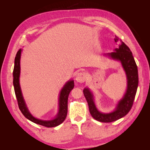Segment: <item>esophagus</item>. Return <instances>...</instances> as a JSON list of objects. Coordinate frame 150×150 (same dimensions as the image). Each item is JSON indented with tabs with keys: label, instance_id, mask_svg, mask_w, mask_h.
<instances>
[{
	"label": "esophagus",
	"instance_id": "34e87169",
	"mask_svg": "<svg viewBox=\"0 0 150 150\" xmlns=\"http://www.w3.org/2000/svg\"><path fill=\"white\" fill-rule=\"evenodd\" d=\"M86 78H87V75H86V72L81 71V72H79L77 74L76 77V80L77 82L84 83L86 81Z\"/></svg>",
	"mask_w": 150,
	"mask_h": 150
}]
</instances>
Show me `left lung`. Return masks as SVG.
<instances>
[{
  "label": "left lung",
  "mask_w": 150,
  "mask_h": 150,
  "mask_svg": "<svg viewBox=\"0 0 150 150\" xmlns=\"http://www.w3.org/2000/svg\"><path fill=\"white\" fill-rule=\"evenodd\" d=\"M115 42H120L118 49H115L114 52L108 53L107 55L116 60L120 61L126 72L128 86L125 96L119 102L115 111L110 113L99 112L93 101V96L88 88L83 90L84 96L87 100L90 114L96 120L103 122H110L119 120L126 115L133 106L136 93L138 85V67L136 64L132 52L129 48L117 36H115Z\"/></svg>",
  "instance_id": "obj_1"
}]
</instances>
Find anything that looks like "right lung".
Returning a JSON list of instances; mask_svg holds the SVG:
<instances>
[{"instance_id": "right-lung-1", "label": "right lung", "mask_w": 150, "mask_h": 150, "mask_svg": "<svg viewBox=\"0 0 150 150\" xmlns=\"http://www.w3.org/2000/svg\"><path fill=\"white\" fill-rule=\"evenodd\" d=\"M21 54V49H19L17 51L16 56L15 57V64L14 68L13 71V84L14 87L15 94L18 103L19 110L23 115L34 123L42 125L47 128H52L61 124L66 119L67 113V100L68 96L71 92V91L73 89L74 84V81H70L64 85V88L61 90L59 96V110L58 115L53 120L50 121H44L35 118L34 117L31 115L28 108L26 107L25 101L24 100L23 96L21 93V87L19 84V76H20V59Z\"/></svg>"}]
</instances>
